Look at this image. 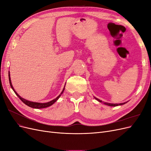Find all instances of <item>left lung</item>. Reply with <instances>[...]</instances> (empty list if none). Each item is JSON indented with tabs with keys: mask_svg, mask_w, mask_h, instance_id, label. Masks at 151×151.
I'll return each mask as SVG.
<instances>
[{
	"mask_svg": "<svg viewBox=\"0 0 151 151\" xmlns=\"http://www.w3.org/2000/svg\"><path fill=\"white\" fill-rule=\"evenodd\" d=\"M94 98H95L96 99L97 101H98L99 102H100V103H103L101 100H100V99H98V98H95V97H94ZM126 103H127V102H126ZM126 103H119V104H117V103L113 104V103H104V104L108 105V106H118V105H122V104H125Z\"/></svg>",
	"mask_w": 151,
	"mask_h": 151,
	"instance_id": "obj_1",
	"label": "left lung"
}]
</instances>
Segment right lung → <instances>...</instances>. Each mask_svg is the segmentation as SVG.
<instances>
[{
  "label": "right lung",
  "mask_w": 151,
  "mask_h": 151,
  "mask_svg": "<svg viewBox=\"0 0 151 151\" xmlns=\"http://www.w3.org/2000/svg\"><path fill=\"white\" fill-rule=\"evenodd\" d=\"M9 83H10V85H11V88H12V90L14 91V92L15 93V94L17 96L18 98H19L21 100V101H22V102H23L25 104H26L27 106H29V107H31V108H36V109H40V108H47V107H49V106H52V105L53 104H54L55 103V102L57 101V100L58 99V98L60 97L61 94L63 93V91H64V89H65V86H64V88H63V90H62V93H60V94L59 95V96H57L55 99H54L52 100V101H49V102H47V103H36V102H33V101H28V100H26V99H24V98H22V97H21L20 96L17 94V93L16 91H15V89H14L13 86H12V83H11V77H10V72H9Z\"/></svg>",
  "instance_id": "add662e5"
}]
</instances>
